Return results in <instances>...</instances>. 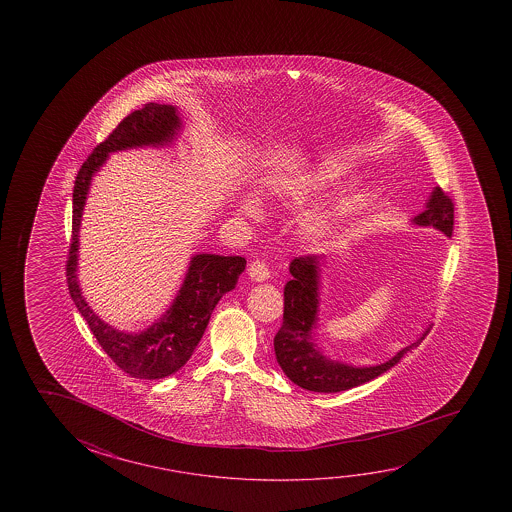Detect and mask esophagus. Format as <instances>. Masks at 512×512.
<instances>
[{
  "label": "esophagus",
  "instance_id": "esophagus-1",
  "mask_svg": "<svg viewBox=\"0 0 512 512\" xmlns=\"http://www.w3.org/2000/svg\"><path fill=\"white\" fill-rule=\"evenodd\" d=\"M248 275L255 282H266L269 278L268 266L264 262H260V260H253L250 268H248Z\"/></svg>",
  "mask_w": 512,
  "mask_h": 512
}]
</instances>
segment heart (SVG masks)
<instances>
[{
	"label": "heart",
	"mask_w": 512,
	"mask_h": 512,
	"mask_svg": "<svg viewBox=\"0 0 512 512\" xmlns=\"http://www.w3.org/2000/svg\"><path fill=\"white\" fill-rule=\"evenodd\" d=\"M344 175H346V168L343 164L325 162L319 168L310 171L309 175L303 176L300 184H298V196L307 198L310 194L321 193L325 189H330L337 182H341ZM362 200H364V194H362L359 187H355V185L346 187L341 193L337 194L332 202L328 203L327 207L319 209L318 212L310 214L309 218L305 219V223H303L305 234L309 235L310 239H323L334 228L339 227L343 221L352 218L353 214L361 207ZM244 210L252 218L259 214V209L253 202L246 203Z\"/></svg>",
	"instance_id": "1"
}]
</instances>
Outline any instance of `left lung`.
<instances>
[{
  "label": "left lung",
  "instance_id": "left-lung-1",
  "mask_svg": "<svg viewBox=\"0 0 512 512\" xmlns=\"http://www.w3.org/2000/svg\"><path fill=\"white\" fill-rule=\"evenodd\" d=\"M419 227H434L452 237L453 202L441 187H436L428 198L427 209L412 219ZM323 257L303 255L289 264L293 278L285 284L284 321L275 336V355L280 368L296 386L314 393H339L362 386L380 377L402 361L403 355L416 348L425 336L402 348L393 359L377 366H352L334 361L321 352L312 339V330L318 323L319 266Z\"/></svg>",
  "mask_w": 512,
  "mask_h": 512
}]
</instances>
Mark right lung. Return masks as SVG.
<instances>
[{
    "instance_id": "obj_1",
    "label": "right lung",
    "mask_w": 512,
    "mask_h": 512,
    "mask_svg": "<svg viewBox=\"0 0 512 512\" xmlns=\"http://www.w3.org/2000/svg\"><path fill=\"white\" fill-rule=\"evenodd\" d=\"M180 125L182 123L173 105L148 103L143 109L128 114L87 157L76 175L73 189V234L66 264L69 294L110 359L130 377L146 380L169 377L191 359L194 348L209 325L212 310L223 294L234 289L239 275L246 268V259L214 253L194 255L184 284L162 318L141 334L119 332L98 318L82 296L76 277L78 230L91 180L105 160L109 159V153L173 143Z\"/></svg>"
}]
</instances>
